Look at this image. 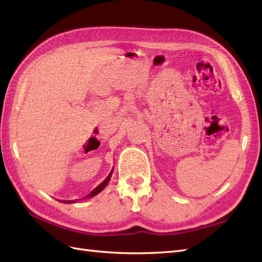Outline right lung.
Here are the masks:
<instances>
[{
    "instance_id": "obj_1",
    "label": "right lung",
    "mask_w": 262,
    "mask_h": 262,
    "mask_svg": "<svg viewBox=\"0 0 262 262\" xmlns=\"http://www.w3.org/2000/svg\"><path fill=\"white\" fill-rule=\"evenodd\" d=\"M113 172H114V169L113 170H111V172H110V173H109V176L107 177V178H105V179H104V181L103 182H101V183H100V185L97 187V188H94L93 189V190L90 192V193H89L88 194V196L85 197V198H90V197H94V196H96V194H98L100 191H102L103 190V189H104V187L105 186H107L108 185V182H109V180H110V178H111V174H113ZM74 202H76V200H73V202H72V200H63V202L62 203H65V204H69V203H74Z\"/></svg>"
}]
</instances>
